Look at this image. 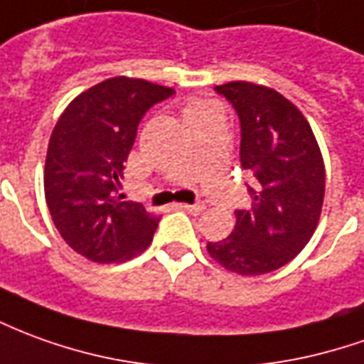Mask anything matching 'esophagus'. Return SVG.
<instances>
[{"mask_svg":"<svg viewBox=\"0 0 364 364\" xmlns=\"http://www.w3.org/2000/svg\"><path fill=\"white\" fill-rule=\"evenodd\" d=\"M179 207L183 208V210H187V213H193V215H199V213H203L205 210V205H200V203H197V205H179Z\"/></svg>","mask_w":364,"mask_h":364,"instance_id":"1","label":"esophagus"}]
</instances>
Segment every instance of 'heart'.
Masks as SVG:
<instances>
[{
  "instance_id": "heart-1",
  "label": "heart",
  "mask_w": 364,
  "mask_h": 364,
  "mask_svg": "<svg viewBox=\"0 0 364 364\" xmlns=\"http://www.w3.org/2000/svg\"><path fill=\"white\" fill-rule=\"evenodd\" d=\"M210 104L208 102H193L187 106V110H185V120L189 118V116H193V114H197V112L205 110V108H208Z\"/></svg>"
}]
</instances>
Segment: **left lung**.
<instances>
[{
	"mask_svg": "<svg viewBox=\"0 0 364 364\" xmlns=\"http://www.w3.org/2000/svg\"><path fill=\"white\" fill-rule=\"evenodd\" d=\"M240 120V165L252 175V207L236 210L230 236L208 242L210 258L240 276L282 268L314 236L325 195L321 149L296 104L254 82L215 86Z\"/></svg>",
	"mask_w": 364,
	"mask_h": 364,
	"instance_id": "left-lung-1",
	"label": "left lung"
}]
</instances>
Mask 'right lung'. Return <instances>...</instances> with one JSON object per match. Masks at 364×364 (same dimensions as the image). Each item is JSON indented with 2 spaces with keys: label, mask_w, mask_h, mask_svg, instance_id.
Listing matches in <instances>:
<instances>
[{
  "label": "right lung",
  "mask_w": 364,
  "mask_h": 364,
  "mask_svg": "<svg viewBox=\"0 0 364 364\" xmlns=\"http://www.w3.org/2000/svg\"><path fill=\"white\" fill-rule=\"evenodd\" d=\"M175 90L114 76L60 114L45 159V199L65 242L98 264L126 262L154 240L159 217L118 195L138 124Z\"/></svg>",
  "instance_id": "add662e5"
}]
</instances>
